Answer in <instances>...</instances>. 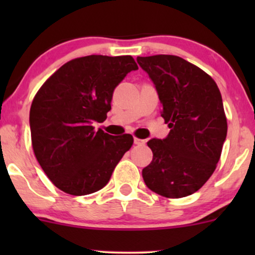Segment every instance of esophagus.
I'll return each instance as SVG.
<instances>
[{
	"instance_id": "obj_1",
	"label": "esophagus",
	"mask_w": 255,
	"mask_h": 255,
	"mask_svg": "<svg viewBox=\"0 0 255 255\" xmlns=\"http://www.w3.org/2000/svg\"><path fill=\"white\" fill-rule=\"evenodd\" d=\"M134 144H135V145H144L145 144V140H141V139H137V137H134Z\"/></svg>"
}]
</instances>
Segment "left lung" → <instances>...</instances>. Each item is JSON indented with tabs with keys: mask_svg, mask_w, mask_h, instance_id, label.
I'll return each instance as SVG.
<instances>
[{
	"mask_svg": "<svg viewBox=\"0 0 255 255\" xmlns=\"http://www.w3.org/2000/svg\"><path fill=\"white\" fill-rule=\"evenodd\" d=\"M158 93L170 131L147 142L153 158L142 169L146 186L165 198L195 193L211 177L227 137V118L217 84L174 55L136 57Z\"/></svg>",
	"mask_w": 255,
	"mask_h": 255,
	"instance_id": "left-lung-1",
	"label": "left lung"
}]
</instances>
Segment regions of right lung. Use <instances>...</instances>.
<instances>
[{"label": "right lung", "instance_id": "right-lung-1", "mask_svg": "<svg viewBox=\"0 0 255 255\" xmlns=\"http://www.w3.org/2000/svg\"><path fill=\"white\" fill-rule=\"evenodd\" d=\"M136 69L131 56L90 55L63 64L37 92L30 110L32 147L58 189L86 195L109 182L133 136L95 130L93 124L105 121L115 87Z\"/></svg>", "mask_w": 255, "mask_h": 255}]
</instances>
